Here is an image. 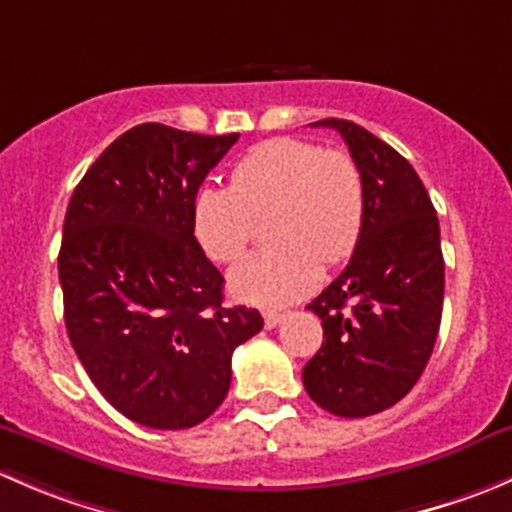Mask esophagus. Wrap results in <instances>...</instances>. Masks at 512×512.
Instances as JSON below:
<instances>
[{
  "instance_id": "34e87169",
  "label": "esophagus",
  "mask_w": 512,
  "mask_h": 512,
  "mask_svg": "<svg viewBox=\"0 0 512 512\" xmlns=\"http://www.w3.org/2000/svg\"><path fill=\"white\" fill-rule=\"evenodd\" d=\"M262 317H265V327H267V329H275L277 324L282 322V317H285V314L275 312V309H267V312L262 314Z\"/></svg>"
}]
</instances>
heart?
Here are the masks:
<instances>
[{
  "instance_id": "heart-1",
  "label": "heart",
  "mask_w": 512,
  "mask_h": 512,
  "mask_svg": "<svg viewBox=\"0 0 512 512\" xmlns=\"http://www.w3.org/2000/svg\"><path fill=\"white\" fill-rule=\"evenodd\" d=\"M272 213L275 240L230 275L232 292L280 307L319 285L324 265L352 257L364 230L366 193L359 165L344 151L304 138H270L232 168L230 185H203L193 200V232L215 262H237L255 240L257 218Z\"/></svg>"
}]
</instances>
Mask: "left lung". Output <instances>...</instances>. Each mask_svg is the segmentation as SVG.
Returning <instances> with one entry per match:
<instances>
[{
	"label": "left lung",
	"mask_w": 512,
	"mask_h": 512,
	"mask_svg": "<svg viewBox=\"0 0 512 512\" xmlns=\"http://www.w3.org/2000/svg\"><path fill=\"white\" fill-rule=\"evenodd\" d=\"M339 131L364 178L366 215L342 275L307 304L324 327L302 369L314 404L344 418L379 414L426 369L441 327L443 255L436 208L401 153L344 118Z\"/></svg>",
	"instance_id": "left-lung-1"
}]
</instances>
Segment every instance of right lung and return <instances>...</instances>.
I'll return each instance as SVG.
<instances>
[{
    "label": "right lung",
    "instance_id": "right-lung-1",
    "mask_svg": "<svg viewBox=\"0 0 512 512\" xmlns=\"http://www.w3.org/2000/svg\"><path fill=\"white\" fill-rule=\"evenodd\" d=\"M240 133L200 136L141 123L76 185L59 282L71 347L103 399L131 421L178 431L230 389L235 347L257 309L225 307L223 275L193 235V200Z\"/></svg>",
    "mask_w": 512,
    "mask_h": 512
}]
</instances>
